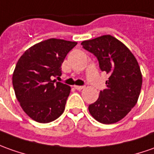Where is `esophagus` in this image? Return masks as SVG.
<instances>
[{
	"label": "esophagus",
	"mask_w": 154,
	"mask_h": 154,
	"mask_svg": "<svg viewBox=\"0 0 154 154\" xmlns=\"http://www.w3.org/2000/svg\"><path fill=\"white\" fill-rule=\"evenodd\" d=\"M74 88H75V89H77V90H82V89L85 88L84 86H74Z\"/></svg>",
	"instance_id": "esophagus-1"
}]
</instances>
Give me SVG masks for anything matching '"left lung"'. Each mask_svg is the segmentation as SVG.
Masks as SVG:
<instances>
[{
    "mask_svg": "<svg viewBox=\"0 0 154 154\" xmlns=\"http://www.w3.org/2000/svg\"><path fill=\"white\" fill-rule=\"evenodd\" d=\"M81 45L98 58L101 71L109 76L107 88L88 106L89 113L100 123H116L137 103L143 83L138 62L122 42L109 34L84 40Z\"/></svg>",
    "mask_w": 154,
    "mask_h": 154,
    "instance_id": "8db88e82",
    "label": "left lung"
}]
</instances>
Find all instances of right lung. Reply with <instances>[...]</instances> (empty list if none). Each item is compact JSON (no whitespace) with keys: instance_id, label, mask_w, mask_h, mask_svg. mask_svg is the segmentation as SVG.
I'll return each instance as SVG.
<instances>
[{"instance_id":"right-lung-1","label":"right lung","mask_w":154,"mask_h":154,"mask_svg":"<svg viewBox=\"0 0 154 154\" xmlns=\"http://www.w3.org/2000/svg\"><path fill=\"white\" fill-rule=\"evenodd\" d=\"M77 44L49 38L29 48L18 60L12 85L21 107L33 121L49 123L64 112L71 87L53 78L61 75V64Z\"/></svg>"}]
</instances>
